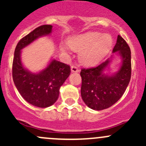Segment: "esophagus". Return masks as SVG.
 I'll list each match as a JSON object with an SVG mask.
<instances>
[{"label": "esophagus", "mask_w": 146, "mask_h": 146, "mask_svg": "<svg viewBox=\"0 0 146 146\" xmlns=\"http://www.w3.org/2000/svg\"><path fill=\"white\" fill-rule=\"evenodd\" d=\"M70 69H71V72H73V73H77V72H79V68L76 66H72Z\"/></svg>", "instance_id": "esophagus-1"}]
</instances>
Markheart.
Returning <instances> with one entry per match:
<instances>
[{
  "mask_svg": "<svg viewBox=\"0 0 146 146\" xmlns=\"http://www.w3.org/2000/svg\"><path fill=\"white\" fill-rule=\"evenodd\" d=\"M112 44L111 35L98 32H88L71 38L68 41V46L72 50L81 52L80 59L87 66L98 64L108 54ZM61 48L63 52H66L64 46H61Z\"/></svg>",
  "mask_w": 146,
  "mask_h": 146,
  "instance_id": "obj_1",
  "label": "heart"
}]
</instances>
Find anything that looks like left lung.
I'll list each match as a JSON object with an SVG mask.
<instances>
[{"label":"left lung","mask_w":146,"mask_h":146,"mask_svg":"<svg viewBox=\"0 0 146 146\" xmlns=\"http://www.w3.org/2000/svg\"><path fill=\"white\" fill-rule=\"evenodd\" d=\"M113 53L121 56L122 64L120 68L113 76L103 73L109 66L110 59L99 66L90 68H82L81 97L88 107L95 110H102L115 104L124 93L131 80V50L126 41L117 36Z\"/></svg>","instance_id":"left-lung-1"}]
</instances>
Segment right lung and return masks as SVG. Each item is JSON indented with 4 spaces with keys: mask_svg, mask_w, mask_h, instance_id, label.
I'll list each match as a JSON object with an SVG mask.
<instances>
[{
    "mask_svg": "<svg viewBox=\"0 0 146 146\" xmlns=\"http://www.w3.org/2000/svg\"><path fill=\"white\" fill-rule=\"evenodd\" d=\"M51 31L52 25H44L22 38L15 47L13 61V78L17 90L27 102L41 108L49 107L57 100L60 88L70 73V66L54 59L40 73H32L23 67L20 53L23 48Z\"/></svg>",
    "mask_w": 146,
    "mask_h": 146,
    "instance_id": "obj_1",
    "label": "right lung"
}]
</instances>
